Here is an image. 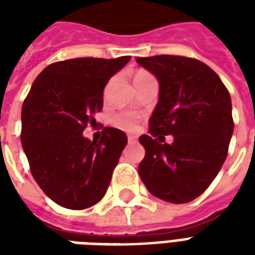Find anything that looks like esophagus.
<instances>
[{
    "label": "esophagus",
    "instance_id": "1",
    "mask_svg": "<svg viewBox=\"0 0 255 255\" xmlns=\"http://www.w3.org/2000/svg\"><path fill=\"white\" fill-rule=\"evenodd\" d=\"M128 142L132 143V142H136V136H132V135H128Z\"/></svg>",
    "mask_w": 255,
    "mask_h": 255
}]
</instances>
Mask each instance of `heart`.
Wrapping results in <instances>:
<instances>
[{
    "instance_id": "b5f03b06",
    "label": "heart",
    "mask_w": 255,
    "mask_h": 255,
    "mask_svg": "<svg viewBox=\"0 0 255 255\" xmlns=\"http://www.w3.org/2000/svg\"><path fill=\"white\" fill-rule=\"evenodd\" d=\"M150 73L144 72V71H138L135 73V78H142ZM136 123H138V115L131 113V112H126V113H120L115 117V124L117 127L123 128V129H133L136 127Z\"/></svg>"
}]
</instances>
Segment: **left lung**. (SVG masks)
<instances>
[{"label": "left lung", "mask_w": 255, "mask_h": 255, "mask_svg": "<svg viewBox=\"0 0 255 255\" xmlns=\"http://www.w3.org/2000/svg\"><path fill=\"white\" fill-rule=\"evenodd\" d=\"M136 63L160 84L150 135L139 138L146 151L139 176L154 197L190 202L210 186L227 158L234 132L230 93L219 75L195 58L162 54ZM164 134L174 142L165 144Z\"/></svg>", "instance_id": "left-lung-1"}]
</instances>
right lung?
<instances>
[{"label":"right lung","instance_id":"obj_1","mask_svg":"<svg viewBox=\"0 0 255 255\" xmlns=\"http://www.w3.org/2000/svg\"><path fill=\"white\" fill-rule=\"evenodd\" d=\"M129 58L82 57L50 64L36 76L23 104L21 146L31 173L63 208H90L109 187L127 135L105 127L100 140H90L83 131L102 111L109 79Z\"/></svg>","mask_w":255,"mask_h":255}]
</instances>
